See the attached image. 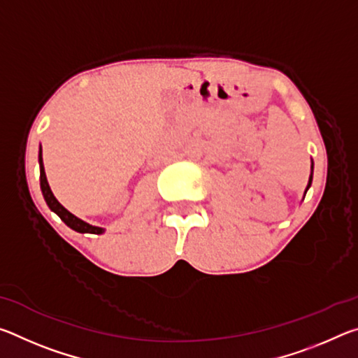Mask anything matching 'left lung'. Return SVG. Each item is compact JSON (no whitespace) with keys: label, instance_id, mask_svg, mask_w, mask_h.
Wrapping results in <instances>:
<instances>
[{"label":"left lung","instance_id":"left-lung-1","mask_svg":"<svg viewBox=\"0 0 358 358\" xmlns=\"http://www.w3.org/2000/svg\"><path fill=\"white\" fill-rule=\"evenodd\" d=\"M313 172H314V162L311 159V173H310V180H308V186H306V189H305V196H306V192H308V189H310L311 183H313ZM305 196H303V199H305Z\"/></svg>","mask_w":358,"mask_h":358}]
</instances>
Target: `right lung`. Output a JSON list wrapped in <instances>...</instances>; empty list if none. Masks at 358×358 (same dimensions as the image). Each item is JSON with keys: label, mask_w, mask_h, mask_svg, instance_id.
<instances>
[{"label": "right lung", "mask_w": 358, "mask_h": 358, "mask_svg": "<svg viewBox=\"0 0 358 358\" xmlns=\"http://www.w3.org/2000/svg\"><path fill=\"white\" fill-rule=\"evenodd\" d=\"M39 171H41V191H42V196H44V201L47 202L48 208H50L53 213H57L59 216V220H62L66 226L71 227L72 230H76L78 234H96V235H101L106 232L104 227H98V226H92V224L85 222L80 217H77L76 215H72L69 210H66L62 203L57 201V197L53 196V192L50 189V186H48V181L45 177V171H44V162H42V147H39Z\"/></svg>", "instance_id": "add662e5"}]
</instances>
